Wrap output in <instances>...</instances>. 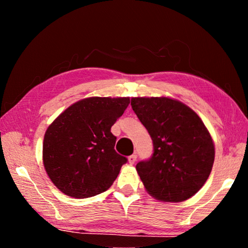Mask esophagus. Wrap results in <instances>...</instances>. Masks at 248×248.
<instances>
[{"mask_svg": "<svg viewBox=\"0 0 248 248\" xmlns=\"http://www.w3.org/2000/svg\"><path fill=\"white\" fill-rule=\"evenodd\" d=\"M128 161H129L130 164H134V163H136V161H137V155L136 154L130 155V156L128 157Z\"/></svg>", "mask_w": 248, "mask_h": 248, "instance_id": "1", "label": "esophagus"}]
</instances>
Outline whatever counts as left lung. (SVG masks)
<instances>
[{"label":"left lung","instance_id":"obj_1","mask_svg":"<svg viewBox=\"0 0 248 248\" xmlns=\"http://www.w3.org/2000/svg\"><path fill=\"white\" fill-rule=\"evenodd\" d=\"M131 106L153 141L152 156L136 166L145 189L164 202L189 199L215 162V144L202 120L169 97H133Z\"/></svg>","mask_w":248,"mask_h":248}]
</instances>
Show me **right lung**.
<instances>
[{
    "instance_id": "1",
    "label": "right lung",
    "mask_w": 248,
    "mask_h": 248,
    "mask_svg": "<svg viewBox=\"0 0 248 248\" xmlns=\"http://www.w3.org/2000/svg\"><path fill=\"white\" fill-rule=\"evenodd\" d=\"M129 97H90L66 108L45 133L46 171L59 190L73 198L106 191L127 157L116 152L110 129L123 116Z\"/></svg>"
}]
</instances>
